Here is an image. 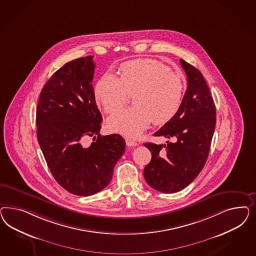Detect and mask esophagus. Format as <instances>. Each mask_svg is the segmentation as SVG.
Wrapping results in <instances>:
<instances>
[{
  "label": "esophagus",
  "instance_id": "esophagus-1",
  "mask_svg": "<svg viewBox=\"0 0 256 256\" xmlns=\"http://www.w3.org/2000/svg\"><path fill=\"white\" fill-rule=\"evenodd\" d=\"M126 144L128 146H138L137 142H135V140L132 139H126Z\"/></svg>",
  "mask_w": 256,
  "mask_h": 256
}]
</instances>
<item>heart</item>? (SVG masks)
<instances>
[{
    "label": "heart",
    "mask_w": 256,
    "mask_h": 256,
    "mask_svg": "<svg viewBox=\"0 0 256 256\" xmlns=\"http://www.w3.org/2000/svg\"><path fill=\"white\" fill-rule=\"evenodd\" d=\"M96 101L107 114L122 108L128 94H133L134 107L122 110L110 117L112 132L135 138L156 124L169 122L178 112L184 96V82L169 68L152 59H137L121 66V76L103 74L94 86Z\"/></svg>",
    "instance_id": "b5f03b06"
}]
</instances>
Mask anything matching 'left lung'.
<instances>
[{
    "label": "left lung",
    "instance_id": "obj_1",
    "mask_svg": "<svg viewBox=\"0 0 256 256\" xmlns=\"http://www.w3.org/2000/svg\"><path fill=\"white\" fill-rule=\"evenodd\" d=\"M180 64L188 78L186 93L176 116L154 133L176 142L144 144L152 154L144 179L164 194L179 192L197 178L208 160L216 126V107L204 78L183 59Z\"/></svg>",
    "mask_w": 256,
    "mask_h": 256
}]
</instances>
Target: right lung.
Returning <instances> with one entry per match:
<instances>
[{"label": "right lung", "mask_w": 256, "mask_h": 256, "mask_svg": "<svg viewBox=\"0 0 256 256\" xmlns=\"http://www.w3.org/2000/svg\"><path fill=\"white\" fill-rule=\"evenodd\" d=\"M94 68L92 55L66 62L43 87L36 110L38 140L48 167L60 186L78 196L108 186L126 148L121 135L100 134ZM87 136L94 142L84 148L81 142Z\"/></svg>", "instance_id": "right-lung-1"}]
</instances>
